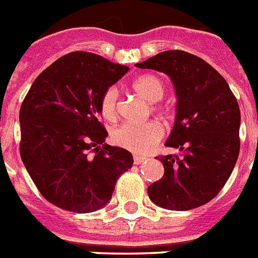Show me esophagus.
<instances>
[{"mask_svg":"<svg viewBox=\"0 0 258 258\" xmlns=\"http://www.w3.org/2000/svg\"><path fill=\"white\" fill-rule=\"evenodd\" d=\"M145 161H147V158H145V157L134 156V163H135V165H140V163L145 162Z\"/></svg>","mask_w":258,"mask_h":258,"instance_id":"obj_1","label":"esophagus"}]
</instances>
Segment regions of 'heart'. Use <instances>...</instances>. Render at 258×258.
I'll return each mask as SVG.
<instances>
[{
  "mask_svg": "<svg viewBox=\"0 0 258 258\" xmlns=\"http://www.w3.org/2000/svg\"><path fill=\"white\" fill-rule=\"evenodd\" d=\"M139 95L154 104L165 95V83L156 75L139 76L132 84ZM118 111V89L110 87L101 97V113L106 119H114ZM163 136V127L158 122L123 123L113 130L111 139L118 147L136 154H147L153 149Z\"/></svg>",
  "mask_w": 258,
  "mask_h": 258,
  "instance_id": "1",
  "label": "heart"
}]
</instances>
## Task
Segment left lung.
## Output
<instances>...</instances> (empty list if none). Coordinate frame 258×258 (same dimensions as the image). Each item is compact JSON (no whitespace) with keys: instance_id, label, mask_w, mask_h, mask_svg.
Masks as SVG:
<instances>
[{"instance_id":"8db88e82","label":"left lung","mask_w":258,"mask_h":258,"mask_svg":"<svg viewBox=\"0 0 258 258\" xmlns=\"http://www.w3.org/2000/svg\"><path fill=\"white\" fill-rule=\"evenodd\" d=\"M135 66L169 75L176 95L175 122L165 145L180 154L157 157L165 174L148 187L149 199L169 210L209 203L231 175L240 149L234 93L218 71L187 51H162Z\"/></svg>"}]
</instances>
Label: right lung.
Wrapping results in <instances>:
<instances>
[{"label":"right lung","instance_id":"right-lung-1","mask_svg":"<svg viewBox=\"0 0 258 258\" xmlns=\"http://www.w3.org/2000/svg\"><path fill=\"white\" fill-rule=\"evenodd\" d=\"M127 71L101 55L74 51L42 71L27 93L19 113L22 161L55 207L101 209L116 179L132 167L128 151L105 144L107 132L98 120L104 92ZM92 149L95 156H89Z\"/></svg>","mask_w":258,"mask_h":258}]
</instances>
